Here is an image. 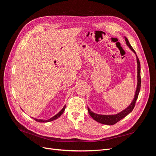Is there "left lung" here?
I'll return each mask as SVG.
<instances>
[{
	"mask_svg": "<svg viewBox=\"0 0 156 156\" xmlns=\"http://www.w3.org/2000/svg\"><path fill=\"white\" fill-rule=\"evenodd\" d=\"M125 40H126V43L127 45L129 47V49L133 52V53L136 55L135 51L134 49L132 48L131 45H130L129 42L127 40L126 37H124ZM136 62H137V85H136V91L135 93V96L133 101H131L130 103V105L127 107L123 111H122L121 112L117 113V114L115 115H99L96 114L95 112H93L88 107V111L90 116L92 119L96 120V122H99V123H101L103 124H105V125H114L116 123H117L118 122L122 120V119H124V117H126L127 115H129V113L133 111L135 105L136 100H137V98L139 96V93L140 92V84H141V79H140V64L139 60L137 57V56L136 55Z\"/></svg>",
	"mask_w": 156,
	"mask_h": 156,
	"instance_id": "8db88e82",
	"label": "left lung"
}]
</instances>
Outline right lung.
I'll return each mask as SVG.
<instances>
[{"label": "right lung", "instance_id": "1", "mask_svg": "<svg viewBox=\"0 0 156 156\" xmlns=\"http://www.w3.org/2000/svg\"><path fill=\"white\" fill-rule=\"evenodd\" d=\"M65 108H66V105L64 106V107L62 108V109H61V111H60L59 112L57 113V114L53 116V117H51V119H48V120L37 119H34V118H32V119H34L36 121L39 122H51V121H53V120H56V119H57L58 117H60L61 115H62V113L64 112V110H65Z\"/></svg>", "mask_w": 156, "mask_h": 156}]
</instances>
